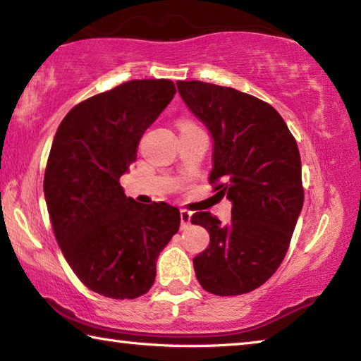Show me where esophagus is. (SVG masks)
Wrapping results in <instances>:
<instances>
[{"instance_id": "1", "label": "esophagus", "mask_w": 361, "mask_h": 361, "mask_svg": "<svg viewBox=\"0 0 361 361\" xmlns=\"http://www.w3.org/2000/svg\"><path fill=\"white\" fill-rule=\"evenodd\" d=\"M180 218H181V229H186L188 226L191 224V212L180 210Z\"/></svg>"}]
</instances>
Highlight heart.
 I'll return each mask as SVG.
<instances>
[{
    "mask_svg": "<svg viewBox=\"0 0 361 361\" xmlns=\"http://www.w3.org/2000/svg\"><path fill=\"white\" fill-rule=\"evenodd\" d=\"M185 126H191V122H188V121L180 122V127H185Z\"/></svg>",
    "mask_w": 361,
    "mask_h": 361,
    "instance_id": "1",
    "label": "heart"
}]
</instances>
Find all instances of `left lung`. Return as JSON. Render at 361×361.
I'll return each instance as SVG.
<instances>
[{
  "instance_id": "left-lung-1",
  "label": "left lung",
  "mask_w": 361,
  "mask_h": 361,
  "mask_svg": "<svg viewBox=\"0 0 361 361\" xmlns=\"http://www.w3.org/2000/svg\"><path fill=\"white\" fill-rule=\"evenodd\" d=\"M183 102L213 138L210 183L231 202V221L197 212L192 224L210 243L192 259L202 288L235 296L277 271L302 210L301 156L295 137L269 103L202 81L176 82Z\"/></svg>"
}]
</instances>
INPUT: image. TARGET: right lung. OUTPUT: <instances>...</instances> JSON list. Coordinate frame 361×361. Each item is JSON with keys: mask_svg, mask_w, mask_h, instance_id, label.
I'll list each match as a JSON object with an SVG mask.
<instances>
[{"mask_svg": "<svg viewBox=\"0 0 361 361\" xmlns=\"http://www.w3.org/2000/svg\"><path fill=\"white\" fill-rule=\"evenodd\" d=\"M175 92L169 79L124 82L76 105L54 137L44 173L54 234L78 279L106 298L145 295L159 253L178 232L176 207L138 204L119 185Z\"/></svg>", "mask_w": 361, "mask_h": 361, "instance_id": "obj_1", "label": "right lung"}]
</instances>
